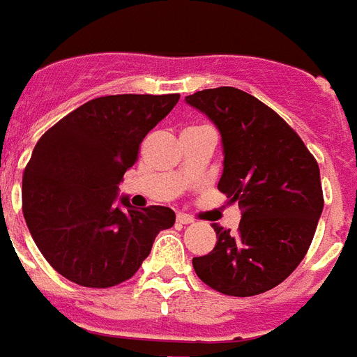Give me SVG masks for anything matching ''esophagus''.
<instances>
[{
  "label": "esophagus",
  "instance_id": "esophagus-1",
  "mask_svg": "<svg viewBox=\"0 0 357 357\" xmlns=\"http://www.w3.org/2000/svg\"><path fill=\"white\" fill-rule=\"evenodd\" d=\"M176 222H178V225H191V222H193V217H190V215L185 213H176Z\"/></svg>",
  "mask_w": 357,
  "mask_h": 357
}]
</instances>
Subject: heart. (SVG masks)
<instances>
[{
	"mask_svg": "<svg viewBox=\"0 0 357 357\" xmlns=\"http://www.w3.org/2000/svg\"><path fill=\"white\" fill-rule=\"evenodd\" d=\"M195 129H204V128H200V126H193V128H185L184 131H195Z\"/></svg>",
	"mask_w": 357,
	"mask_h": 357,
	"instance_id": "1",
	"label": "heart"
}]
</instances>
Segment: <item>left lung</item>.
I'll list each match as a JSON object with an SVG mask.
<instances>
[{
    "label": "left lung",
    "mask_w": 357,
    "mask_h": 357,
    "mask_svg": "<svg viewBox=\"0 0 357 357\" xmlns=\"http://www.w3.org/2000/svg\"><path fill=\"white\" fill-rule=\"evenodd\" d=\"M185 102L219 128V191L243 211L237 234L211 225L219 241L193 257L195 273L226 296H259L284 281L310 248L325 204L317 160L272 107L244 91H197Z\"/></svg>",
    "instance_id": "1"
}]
</instances>
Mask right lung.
I'll return each mask as SVG.
<instances>
[{
    "label": "right lung",
    "instance_id": "obj_1",
    "mask_svg": "<svg viewBox=\"0 0 357 357\" xmlns=\"http://www.w3.org/2000/svg\"><path fill=\"white\" fill-rule=\"evenodd\" d=\"M181 94H111L89 100L38 140L23 172L22 208L34 243L56 272L79 287L131 279L160 229L166 206L114 204L140 144Z\"/></svg>",
    "mask_w": 357,
    "mask_h": 357
}]
</instances>
